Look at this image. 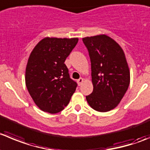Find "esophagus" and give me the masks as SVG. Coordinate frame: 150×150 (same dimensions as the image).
Returning a JSON list of instances; mask_svg holds the SVG:
<instances>
[{"label": "esophagus", "mask_w": 150, "mask_h": 150, "mask_svg": "<svg viewBox=\"0 0 150 150\" xmlns=\"http://www.w3.org/2000/svg\"><path fill=\"white\" fill-rule=\"evenodd\" d=\"M82 82H83V79H82V78H79V79H77V83L79 86H80V85H82Z\"/></svg>", "instance_id": "obj_1"}]
</instances>
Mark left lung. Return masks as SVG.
I'll list each match as a JSON object with an SVG mask.
<instances>
[{
	"label": "left lung",
	"instance_id": "left-lung-1",
	"mask_svg": "<svg viewBox=\"0 0 150 150\" xmlns=\"http://www.w3.org/2000/svg\"><path fill=\"white\" fill-rule=\"evenodd\" d=\"M91 63L93 92L86 96L90 106L99 112L115 108L129 85V71L120 45L107 35L82 38Z\"/></svg>",
	"mask_w": 150,
	"mask_h": 150
}]
</instances>
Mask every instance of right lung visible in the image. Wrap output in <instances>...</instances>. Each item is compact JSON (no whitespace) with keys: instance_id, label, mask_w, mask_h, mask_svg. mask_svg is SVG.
Returning <instances> with one entry per match:
<instances>
[{"instance_id":"1","label":"right lung","mask_w":150,"mask_h":150,"mask_svg":"<svg viewBox=\"0 0 150 150\" xmlns=\"http://www.w3.org/2000/svg\"><path fill=\"white\" fill-rule=\"evenodd\" d=\"M78 38H46L31 51L25 69V85L38 108L49 113L65 108L77 83L71 79L64 63Z\"/></svg>"}]
</instances>
